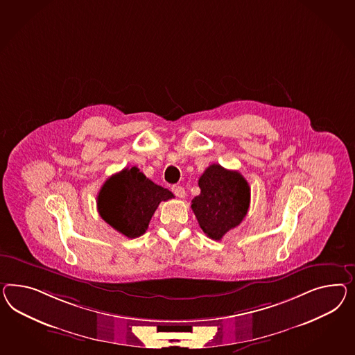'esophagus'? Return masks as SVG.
<instances>
[{
	"instance_id": "esophagus-1",
	"label": "esophagus",
	"mask_w": 355,
	"mask_h": 355,
	"mask_svg": "<svg viewBox=\"0 0 355 355\" xmlns=\"http://www.w3.org/2000/svg\"><path fill=\"white\" fill-rule=\"evenodd\" d=\"M172 191L177 198L183 199V198L186 196V191H184V189H183L182 186H173Z\"/></svg>"
}]
</instances>
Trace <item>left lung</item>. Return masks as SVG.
I'll return each instance as SVG.
<instances>
[{"instance_id":"left-lung-1","label":"left lung","mask_w":355,"mask_h":355,"mask_svg":"<svg viewBox=\"0 0 355 355\" xmlns=\"http://www.w3.org/2000/svg\"><path fill=\"white\" fill-rule=\"evenodd\" d=\"M199 187L200 195L192 199V211L207 236L220 240L247 216L250 184L239 172L211 164L199 178Z\"/></svg>"}]
</instances>
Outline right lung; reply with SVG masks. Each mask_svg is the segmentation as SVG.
Segmentation results:
<instances>
[{"label":"right lung","instance_id":"obj_1","mask_svg":"<svg viewBox=\"0 0 355 355\" xmlns=\"http://www.w3.org/2000/svg\"><path fill=\"white\" fill-rule=\"evenodd\" d=\"M174 198L172 192L148 180L137 166L125 168L111 175L96 198L99 216L121 232L135 239L148 229L159 204Z\"/></svg>","mask_w":355,"mask_h":355}]
</instances>
